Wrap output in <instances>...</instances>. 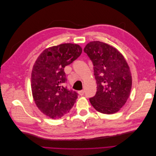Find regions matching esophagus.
<instances>
[{
  "label": "esophagus",
  "mask_w": 156,
  "mask_h": 156,
  "mask_svg": "<svg viewBox=\"0 0 156 156\" xmlns=\"http://www.w3.org/2000/svg\"><path fill=\"white\" fill-rule=\"evenodd\" d=\"M78 93H79L80 96H83L84 94V90H81V91H79Z\"/></svg>",
  "instance_id": "34e87169"
}]
</instances>
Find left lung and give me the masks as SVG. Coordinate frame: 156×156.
Wrapping results in <instances>:
<instances>
[{"label": "left lung", "mask_w": 156, "mask_h": 156, "mask_svg": "<svg viewBox=\"0 0 156 156\" xmlns=\"http://www.w3.org/2000/svg\"><path fill=\"white\" fill-rule=\"evenodd\" d=\"M94 65L97 92L90 102L103 114L120 110L129 98L131 73L124 56L115 48L99 41L89 42L84 48Z\"/></svg>", "instance_id": "1"}]
</instances>
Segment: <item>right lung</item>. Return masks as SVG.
<instances>
[{
  "mask_svg": "<svg viewBox=\"0 0 156 156\" xmlns=\"http://www.w3.org/2000/svg\"><path fill=\"white\" fill-rule=\"evenodd\" d=\"M75 44H63L45 49L33 66L31 89L33 99L40 111L51 119L67 115L76 101L77 94L68 90L64 68L82 53Z\"/></svg>",
  "mask_w": 156,
  "mask_h": 156,
  "instance_id": "right-lung-1",
  "label": "right lung"
}]
</instances>
